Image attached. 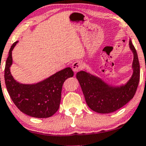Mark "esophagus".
Listing matches in <instances>:
<instances>
[{
  "instance_id": "34e87169",
  "label": "esophagus",
  "mask_w": 146,
  "mask_h": 146,
  "mask_svg": "<svg viewBox=\"0 0 146 146\" xmlns=\"http://www.w3.org/2000/svg\"><path fill=\"white\" fill-rule=\"evenodd\" d=\"M71 67H72V69L73 70V71L77 72V71H80V70L82 69L83 64L80 61H79V60H77V61L73 62V64H72Z\"/></svg>"
}]
</instances>
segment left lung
Returning a JSON list of instances; mask_svg holds the SVG:
<instances>
[{
	"mask_svg": "<svg viewBox=\"0 0 146 146\" xmlns=\"http://www.w3.org/2000/svg\"><path fill=\"white\" fill-rule=\"evenodd\" d=\"M129 47L134 55L133 74L125 86L114 88L86 71L77 73L87 104L94 111L104 114L113 112L125 106L135 96L139 82L140 67L137 52L131 40Z\"/></svg>",
	"mask_w": 146,
	"mask_h": 146,
	"instance_id": "left-lung-1",
	"label": "left lung"
}]
</instances>
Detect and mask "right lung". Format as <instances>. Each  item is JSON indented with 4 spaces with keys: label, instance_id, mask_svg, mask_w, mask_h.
<instances>
[{
    "label": "right lung",
    "instance_id": "add662e5",
    "mask_svg": "<svg viewBox=\"0 0 146 146\" xmlns=\"http://www.w3.org/2000/svg\"><path fill=\"white\" fill-rule=\"evenodd\" d=\"M18 42L11 47L5 69V84L9 94L15 106L23 113L36 118H48L58 110L63 83L74 73L70 67L57 72L36 84L27 85L17 82L11 74L12 50Z\"/></svg>",
    "mask_w": 146,
    "mask_h": 146
}]
</instances>
